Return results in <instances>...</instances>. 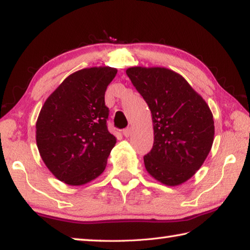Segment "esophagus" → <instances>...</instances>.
Here are the masks:
<instances>
[{
    "instance_id": "34e87169",
    "label": "esophagus",
    "mask_w": 250,
    "mask_h": 250,
    "mask_svg": "<svg viewBox=\"0 0 250 250\" xmlns=\"http://www.w3.org/2000/svg\"><path fill=\"white\" fill-rule=\"evenodd\" d=\"M131 133H132V129L131 128H128V129H125V130H124V135L125 138H128V137H130L131 135Z\"/></svg>"
}]
</instances>
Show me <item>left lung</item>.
Instances as JSON below:
<instances>
[{"instance_id": "8db88e82", "label": "left lung", "mask_w": 250, "mask_h": 250, "mask_svg": "<svg viewBox=\"0 0 250 250\" xmlns=\"http://www.w3.org/2000/svg\"><path fill=\"white\" fill-rule=\"evenodd\" d=\"M125 73L151 110L154 143L143 158L147 173L164 185L183 184L200 170L213 146L208 104L171 69L134 66Z\"/></svg>"}]
</instances>
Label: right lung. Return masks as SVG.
<instances>
[{"label": "right lung", "instance_id": "1", "mask_svg": "<svg viewBox=\"0 0 250 250\" xmlns=\"http://www.w3.org/2000/svg\"><path fill=\"white\" fill-rule=\"evenodd\" d=\"M117 71L109 66L75 71L41 109L36 145L45 166L65 184L84 185L104 171L117 142L107 128L104 92Z\"/></svg>", "mask_w": 250, "mask_h": 250}]
</instances>
